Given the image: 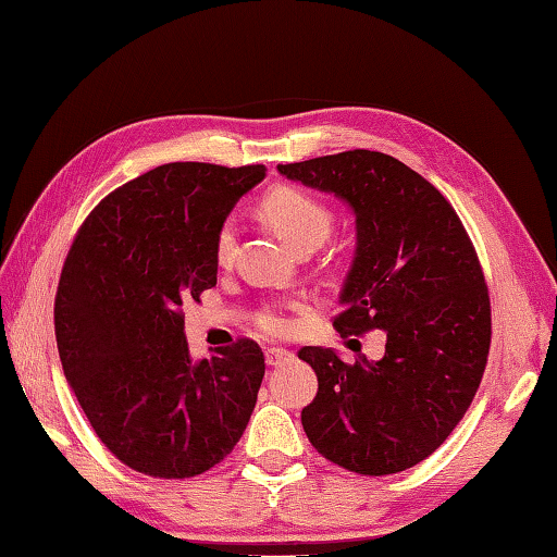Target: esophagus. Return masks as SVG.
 I'll list each match as a JSON object with an SVG mask.
<instances>
[{
	"label": "esophagus",
	"mask_w": 557,
	"mask_h": 557,
	"mask_svg": "<svg viewBox=\"0 0 557 557\" xmlns=\"http://www.w3.org/2000/svg\"><path fill=\"white\" fill-rule=\"evenodd\" d=\"M290 356L293 354L288 349H283V346H269V349H267V363L269 366H281V363H286Z\"/></svg>",
	"instance_id": "1"
}]
</instances>
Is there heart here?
Wrapping results in <instances>:
<instances>
[{
    "mask_svg": "<svg viewBox=\"0 0 557 557\" xmlns=\"http://www.w3.org/2000/svg\"><path fill=\"white\" fill-rule=\"evenodd\" d=\"M261 213L276 225L293 247H320L332 233L334 215L318 196L296 186H278L261 201ZM237 247V220L225 218L215 230L213 255L220 267H230ZM257 324L271 334H286L293 327L288 302H269L257 312Z\"/></svg>",
    "mask_w": 557,
    "mask_h": 557,
    "instance_id": "obj_1",
    "label": "heart"
}]
</instances>
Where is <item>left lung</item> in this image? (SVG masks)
<instances>
[{
  "label": "left lung",
  "mask_w": 557,
  "mask_h": 557,
  "mask_svg": "<svg viewBox=\"0 0 557 557\" xmlns=\"http://www.w3.org/2000/svg\"><path fill=\"white\" fill-rule=\"evenodd\" d=\"M278 172L351 206L356 257L334 327L385 332L381 361L302 346L318 373L302 429L351 473H400L446 442L485 373L492 310L478 251L446 196L391 154L349 150Z\"/></svg>",
  "instance_id": "obj_1"
}]
</instances>
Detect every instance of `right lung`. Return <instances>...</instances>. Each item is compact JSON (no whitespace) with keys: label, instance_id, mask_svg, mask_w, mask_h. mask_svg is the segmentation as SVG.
Instances as JSON below:
<instances>
[{"label":"right lung","instance_id":"obj_1","mask_svg":"<svg viewBox=\"0 0 557 557\" xmlns=\"http://www.w3.org/2000/svg\"><path fill=\"white\" fill-rule=\"evenodd\" d=\"M264 174L162 164L111 191L72 239L55 296L62 371L101 444L138 473L201 475L247 429L264 351L243 337L191 361L182 306L218 283L215 230Z\"/></svg>","mask_w":557,"mask_h":557}]
</instances>
